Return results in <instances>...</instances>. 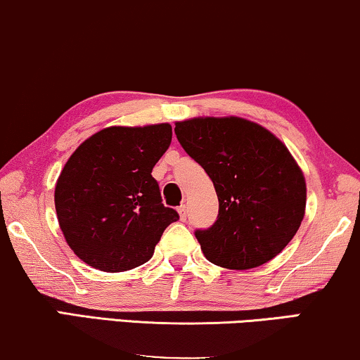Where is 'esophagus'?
<instances>
[{"label":"esophagus","instance_id":"esophagus-1","mask_svg":"<svg viewBox=\"0 0 360 360\" xmlns=\"http://www.w3.org/2000/svg\"><path fill=\"white\" fill-rule=\"evenodd\" d=\"M179 214H180V221H186V206L185 205H181L180 207H179Z\"/></svg>","mask_w":360,"mask_h":360}]
</instances>
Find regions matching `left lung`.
<instances>
[{"instance_id": "8db88e82", "label": "left lung", "mask_w": 360, "mask_h": 360, "mask_svg": "<svg viewBox=\"0 0 360 360\" xmlns=\"http://www.w3.org/2000/svg\"><path fill=\"white\" fill-rule=\"evenodd\" d=\"M185 153L214 184L216 222L195 236L211 263L231 269L264 264L283 252L305 212V180L288 148L248 120L193 118L175 123Z\"/></svg>"}]
</instances>
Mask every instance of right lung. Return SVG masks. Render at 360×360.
<instances>
[{
  "instance_id": "obj_1",
  "label": "right lung",
  "mask_w": 360,
  "mask_h": 360,
  "mask_svg": "<svg viewBox=\"0 0 360 360\" xmlns=\"http://www.w3.org/2000/svg\"><path fill=\"white\" fill-rule=\"evenodd\" d=\"M170 141L169 123L110 127L68 159L55 188L56 216L68 245L89 266L107 273L141 266L179 221L153 176Z\"/></svg>"
}]
</instances>
